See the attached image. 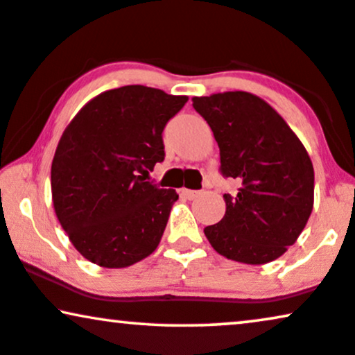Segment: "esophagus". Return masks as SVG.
<instances>
[{
  "label": "esophagus",
  "mask_w": 355,
  "mask_h": 355,
  "mask_svg": "<svg viewBox=\"0 0 355 355\" xmlns=\"http://www.w3.org/2000/svg\"><path fill=\"white\" fill-rule=\"evenodd\" d=\"M180 195L183 196V198H187V200H195V198H198V196L201 195V191L188 190V188H182Z\"/></svg>",
  "instance_id": "obj_1"
}]
</instances>
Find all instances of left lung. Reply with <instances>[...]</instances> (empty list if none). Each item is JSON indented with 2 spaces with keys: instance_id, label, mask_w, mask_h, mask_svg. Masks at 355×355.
<instances>
[{
  "instance_id": "obj_1",
  "label": "left lung",
  "mask_w": 355,
  "mask_h": 355,
  "mask_svg": "<svg viewBox=\"0 0 355 355\" xmlns=\"http://www.w3.org/2000/svg\"><path fill=\"white\" fill-rule=\"evenodd\" d=\"M214 134L223 177L239 178L224 195L221 221L205 227L218 254L260 266L284 255L306 226L315 200V170L297 134L273 107L248 92L193 98Z\"/></svg>"
}]
</instances>
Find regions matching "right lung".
Segmentation results:
<instances>
[{
	"instance_id": "add662e5",
	"label": "right lung",
	"mask_w": 355,
	"mask_h": 355,
	"mask_svg": "<svg viewBox=\"0 0 355 355\" xmlns=\"http://www.w3.org/2000/svg\"><path fill=\"white\" fill-rule=\"evenodd\" d=\"M187 101L128 85L93 98L67 125L52 160L53 209L89 262L123 268L157 249L178 195L142 175L164 160V128Z\"/></svg>"
}]
</instances>
